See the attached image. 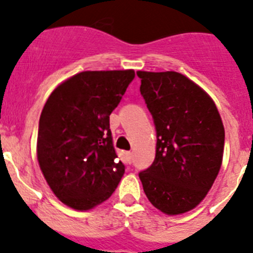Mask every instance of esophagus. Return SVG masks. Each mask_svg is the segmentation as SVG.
Segmentation results:
<instances>
[{"instance_id":"esophagus-1","label":"esophagus","mask_w":253,"mask_h":253,"mask_svg":"<svg viewBox=\"0 0 253 253\" xmlns=\"http://www.w3.org/2000/svg\"><path fill=\"white\" fill-rule=\"evenodd\" d=\"M131 152H126V153H125V157H126V161H128V163H130L131 162Z\"/></svg>"}]
</instances>
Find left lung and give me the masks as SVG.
Returning a JSON list of instances; mask_svg holds the SVG:
<instances>
[{"label":"left lung","mask_w":253,"mask_h":253,"mask_svg":"<svg viewBox=\"0 0 253 253\" xmlns=\"http://www.w3.org/2000/svg\"><path fill=\"white\" fill-rule=\"evenodd\" d=\"M137 75L157 130L156 158L139 173L143 190L162 213H187L204 200L222 166V118L208 92L186 76L175 71Z\"/></svg>","instance_id":"1"}]
</instances>
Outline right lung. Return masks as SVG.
Segmentation results:
<instances>
[{"mask_svg": "<svg viewBox=\"0 0 253 253\" xmlns=\"http://www.w3.org/2000/svg\"><path fill=\"white\" fill-rule=\"evenodd\" d=\"M133 69L84 71L58 84L39 120L37 157L46 184L67 207L91 210L106 202L125 167L118 160L110 114Z\"/></svg>", "mask_w": 253, "mask_h": 253, "instance_id": "1", "label": "right lung"}]
</instances>
